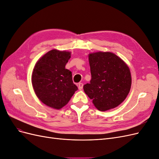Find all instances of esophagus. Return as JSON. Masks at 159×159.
Listing matches in <instances>:
<instances>
[{
	"label": "esophagus",
	"mask_w": 159,
	"mask_h": 159,
	"mask_svg": "<svg viewBox=\"0 0 159 159\" xmlns=\"http://www.w3.org/2000/svg\"><path fill=\"white\" fill-rule=\"evenodd\" d=\"M83 86H84V84H82V83H80L79 84H78V89H80V90H81L83 89Z\"/></svg>",
	"instance_id": "1"
}]
</instances>
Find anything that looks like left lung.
Wrapping results in <instances>:
<instances>
[{"label": "left lung", "instance_id": "1", "mask_svg": "<svg viewBox=\"0 0 159 159\" xmlns=\"http://www.w3.org/2000/svg\"><path fill=\"white\" fill-rule=\"evenodd\" d=\"M91 74L84 90L95 107L105 111L117 107L125 99L131 86L128 66L111 52H98L89 54Z\"/></svg>", "mask_w": 159, "mask_h": 159}]
</instances>
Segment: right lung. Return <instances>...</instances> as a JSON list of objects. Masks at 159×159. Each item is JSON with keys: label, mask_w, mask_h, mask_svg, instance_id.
<instances>
[{"label": "right lung", "mask_w": 159, "mask_h": 159, "mask_svg": "<svg viewBox=\"0 0 159 159\" xmlns=\"http://www.w3.org/2000/svg\"><path fill=\"white\" fill-rule=\"evenodd\" d=\"M71 52L52 50L36 62L32 74L34 92L47 106L60 109L69 102L78 90L71 72L65 68Z\"/></svg>", "instance_id": "1"}]
</instances>
